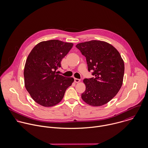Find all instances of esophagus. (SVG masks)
Masks as SVG:
<instances>
[{"label": "esophagus", "mask_w": 148, "mask_h": 148, "mask_svg": "<svg viewBox=\"0 0 148 148\" xmlns=\"http://www.w3.org/2000/svg\"><path fill=\"white\" fill-rule=\"evenodd\" d=\"M74 81H75V83H79V82H80V79H79L75 78V79H74Z\"/></svg>", "instance_id": "esophagus-1"}]
</instances>
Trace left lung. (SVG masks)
Instances as JSON below:
<instances>
[{"mask_svg": "<svg viewBox=\"0 0 148 148\" xmlns=\"http://www.w3.org/2000/svg\"><path fill=\"white\" fill-rule=\"evenodd\" d=\"M86 58L88 71L94 77L83 80L86 89L82 98L86 104L102 106L120 90L124 75V63L119 51L111 44L91 40L76 45Z\"/></svg>", "mask_w": 148, "mask_h": 148, "instance_id": "8db88e82", "label": "left lung"}]
</instances>
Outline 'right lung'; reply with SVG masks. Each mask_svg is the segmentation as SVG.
I'll return each instance as SVG.
<instances>
[{"label": "right lung", "instance_id": "add662e5", "mask_svg": "<svg viewBox=\"0 0 148 148\" xmlns=\"http://www.w3.org/2000/svg\"><path fill=\"white\" fill-rule=\"evenodd\" d=\"M73 45V43L59 40L44 41L35 45L29 53L24 70V84L38 104L45 107L58 104L73 82V78L56 72Z\"/></svg>", "mask_w": 148, "mask_h": 148}]
</instances>
